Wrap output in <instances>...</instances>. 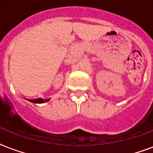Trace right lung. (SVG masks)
<instances>
[{
  "label": "right lung",
  "mask_w": 153,
  "mask_h": 153,
  "mask_svg": "<svg viewBox=\"0 0 153 153\" xmlns=\"http://www.w3.org/2000/svg\"><path fill=\"white\" fill-rule=\"evenodd\" d=\"M51 99H47V100H44V99H42V98H39V99H35V100H28V101H30L31 102H33V103H44V102H46L50 101Z\"/></svg>",
  "instance_id": "obj_1"
}]
</instances>
